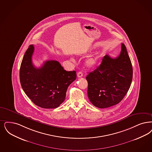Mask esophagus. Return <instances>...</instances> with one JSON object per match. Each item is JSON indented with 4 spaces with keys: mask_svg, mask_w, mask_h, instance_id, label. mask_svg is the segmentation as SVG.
I'll list each match as a JSON object with an SVG mask.
<instances>
[{
    "mask_svg": "<svg viewBox=\"0 0 152 152\" xmlns=\"http://www.w3.org/2000/svg\"><path fill=\"white\" fill-rule=\"evenodd\" d=\"M77 75L78 77H81L83 76V73L82 72H79L77 74Z\"/></svg>",
    "mask_w": 152,
    "mask_h": 152,
    "instance_id": "34e87169",
    "label": "esophagus"
}]
</instances>
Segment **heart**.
Segmentation results:
<instances>
[{
	"label": "heart",
	"mask_w": 152,
	"mask_h": 152,
	"mask_svg": "<svg viewBox=\"0 0 152 152\" xmlns=\"http://www.w3.org/2000/svg\"><path fill=\"white\" fill-rule=\"evenodd\" d=\"M98 58L97 56H93L86 61V64L88 67H92L95 66L97 64Z\"/></svg>",
	"instance_id": "1"
}]
</instances>
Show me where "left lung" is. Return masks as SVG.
I'll list each match as a JSON object with an SVG mask.
<instances>
[{
	"label": "left lung",
	"mask_w": 152,
	"mask_h": 152,
	"mask_svg": "<svg viewBox=\"0 0 152 152\" xmlns=\"http://www.w3.org/2000/svg\"><path fill=\"white\" fill-rule=\"evenodd\" d=\"M132 76V63L126 47L122 43L118 57L105 55L100 66L86 77L91 102L101 109L119 103L130 88Z\"/></svg>",
	"instance_id": "1"
}]
</instances>
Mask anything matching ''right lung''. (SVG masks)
Wrapping results in <instances>:
<instances>
[{"mask_svg":"<svg viewBox=\"0 0 152 152\" xmlns=\"http://www.w3.org/2000/svg\"><path fill=\"white\" fill-rule=\"evenodd\" d=\"M33 45L26 51L20 69L21 85L26 96L37 106L55 109L65 99L67 88L76 79V72L66 71L59 62L46 61L36 68L32 63Z\"/></svg>","mask_w":152,"mask_h":152,"instance_id":"1","label":"right lung"}]
</instances>
